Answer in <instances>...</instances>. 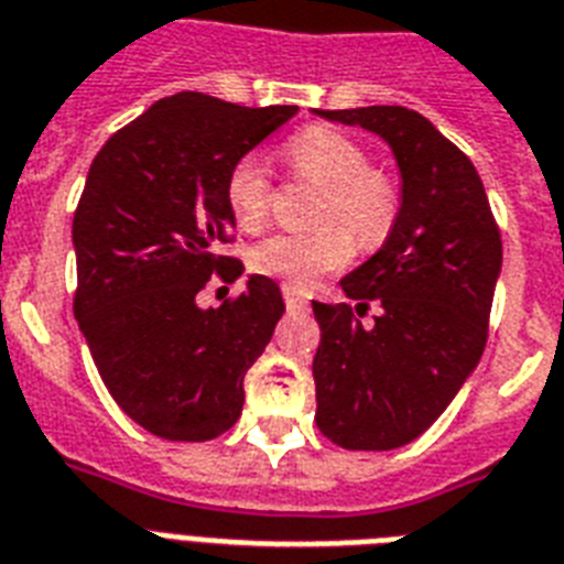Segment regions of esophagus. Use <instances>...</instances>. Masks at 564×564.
<instances>
[{"mask_svg":"<svg viewBox=\"0 0 564 564\" xmlns=\"http://www.w3.org/2000/svg\"><path fill=\"white\" fill-rule=\"evenodd\" d=\"M281 292H283V301H286V306H290V310H304L306 306V295L297 290L295 283H283Z\"/></svg>","mask_w":564,"mask_h":564,"instance_id":"esophagus-1","label":"esophagus"}]
</instances>
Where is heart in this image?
<instances>
[{
	"instance_id": "heart-1",
	"label": "heart",
	"mask_w": 564,
	"mask_h": 564,
	"mask_svg": "<svg viewBox=\"0 0 564 564\" xmlns=\"http://www.w3.org/2000/svg\"><path fill=\"white\" fill-rule=\"evenodd\" d=\"M292 171L322 185L315 231H281L251 249V269L278 281L306 286L315 278L347 267L356 242L377 249L400 217V185L391 173L370 164L368 150L347 132L315 123L286 144ZM226 203L237 226L254 231L272 208V182L258 159L242 155L226 176ZM357 240L354 241L352 237Z\"/></svg>"
}]
</instances>
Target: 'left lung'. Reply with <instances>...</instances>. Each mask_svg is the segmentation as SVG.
<instances>
[{
  "label": "left lung",
  "instance_id": "8db88e82",
  "mask_svg": "<svg viewBox=\"0 0 564 564\" xmlns=\"http://www.w3.org/2000/svg\"><path fill=\"white\" fill-rule=\"evenodd\" d=\"M391 144L402 205L386 246L341 278L354 304L313 301L315 423L354 452H386L429 429L478 365L501 272V231L475 164L405 107L327 109ZM380 306L373 325L360 318Z\"/></svg>",
  "mask_w": 564,
  "mask_h": 564
}]
</instances>
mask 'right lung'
I'll return each mask as SVG.
<instances>
[{
  "mask_svg": "<svg viewBox=\"0 0 564 564\" xmlns=\"http://www.w3.org/2000/svg\"><path fill=\"white\" fill-rule=\"evenodd\" d=\"M297 107H237L203 91L155 100L100 148L72 223L75 318L112 400L164 441H214L242 411V377L283 315L278 283L203 310L210 278L235 283L223 254L235 217L226 176Z\"/></svg>",
  "mask_w": 564,
  "mask_h": 564,
  "instance_id": "obj_1",
  "label": "right lung"
}]
</instances>
